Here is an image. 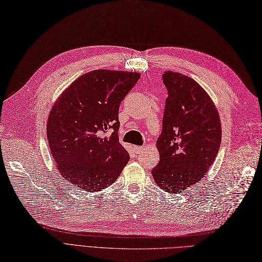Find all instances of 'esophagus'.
Listing matches in <instances>:
<instances>
[{"mask_svg":"<svg viewBox=\"0 0 262 262\" xmlns=\"http://www.w3.org/2000/svg\"><path fill=\"white\" fill-rule=\"evenodd\" d=\"M134 149H135V151H136L137 154H140V152H142L143 150H145V147H142V146H135Z\"/></svg>","mask_w":262,"mask_h":262,"instance_id":"obj_1","label":"esophagus"}]
</instances>
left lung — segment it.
Masks as SVG:
<instances>
[{
	"label": "left lung",
	"mask_w": 262,
	"mask_h": 262,
	"mask_svg": "<svg viewBox=\"0 0 262 262\" xmlns=\"http://www.w3.org/2000/svg\"><path fill=\"white\" fill-rule=\"evenodd\" d=\"M162 133L156 146L159 164L152 176L160 188L181 193L204 179L221 145L222 127L212 99L197 81L167 71Z\"/></svg>",
	"instance_id": "obj_1"
}]
</instances>
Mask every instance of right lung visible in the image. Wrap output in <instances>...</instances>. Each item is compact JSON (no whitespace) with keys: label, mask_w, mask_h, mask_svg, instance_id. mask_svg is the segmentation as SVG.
I'll use <instances>...</instances> for the list:
<instances>
[{"label":"right lung","mask_w":262,"mask_h":262,"mask_svg":"<svg viewBox=\"0 0 262 262\" xmlns=\"http://www.w3.org/2000/svg\"><path fill=\"white\" fill-rule=\"evenodd\" d=\"M139 77L136 72L91 71L55 101L47 123L49 146L57 171L76 187L104 189L129 161L119 141V107Z\"/></svg>","instance_id":"1"}]
</instances>
